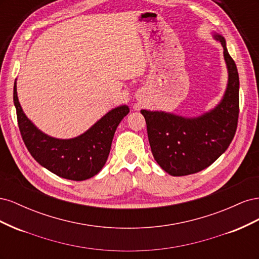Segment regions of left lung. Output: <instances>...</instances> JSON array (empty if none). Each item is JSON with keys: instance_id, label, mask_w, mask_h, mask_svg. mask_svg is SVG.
<instances>
[{"instance_id": "1", "label": "left lung", "mask_w": 259, "mask_h": 259, "mask_svg": "<svg viewBox=\"0 0 259 259\" xmlns=\"http://www.w3.org/2000/svg\"><path fill=\"white\" fill-rule=\"evenodd\" d=\"M224 49L228 83L222 100L209 111L186 117L165 111L140 110L145 116L153 158L171 176L198 173L208 167L229 147L239 117V73L225 37L213 32Z\"/></svg>"}]
</instances>
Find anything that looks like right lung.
I'll use <instances>...</instances> for the list:
<instances>
[{
	"label": "right lung",
	"mask_w": 259,
	"mask_h": 259,
	"mask_svg": "<svg viewBox=\"0 0 259 259\" xmlns=\"http://www.w3.org/2000/svg\"><path fill=\"white\" fill-rule=\"evenodd\" d=\"M14 105L20 134L34 160L55 175L70 180L97 175L107 162L117 125L130 112L126 105L113 108L83 134L74 138H55L38 130L23 112L14 83Z\"/></svg>",
	"instance_id": "add662e5"
}]
</instances>
